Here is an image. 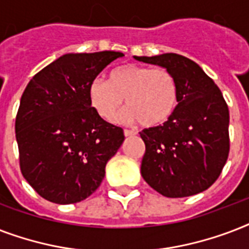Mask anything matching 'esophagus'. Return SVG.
I'll return each instance as SVG.
<instances>
[{"instance_id": "esophagus-1", "label": "esophagus", "mask_w": 249, "mask_h": 249, "mask_svg": "<svg viewBox=\"0 0 249 249\" xmlns=\"http://www.w3.org/2000/svg\"><path fill=\"white\" fill-rule=\"evenodd\" d=\"M124 134H125V137H132V136H136L137 132H134V130H130V129H125Z\"/></svg>"}]
</instances>
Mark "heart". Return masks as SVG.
Wrapping results in <instances>:
<instances>
[{
	"mask_svg": "<svg viewBox=\"0 0 249 249\" xmlns=\"http://www.w3.org/2000/svg\"><path fill=\"white\" fill-rule=\"evenodd\" d=\"M89 97L97 112L107 120L116 116L126 102L130 108L121 120L141 121L144 126L154 128L163 125L174 113L179 99V86L169 70L126 64L113 70L108 81L93 80Z\"/></svg>",
	"mask_w": 249,
	"mask_h": 249,
	"instance_id": "obj_1",
	"label": "heart"
}]
</instances>
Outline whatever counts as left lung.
Masks as SVG:
<instances>
[{
	"mask_svg": "<svg viewBox=\"0 0 249 249\" xmlns=\"http://www.w3.org/2000/svg\"><path fill=\"white\" fill-rule=\"evenodd\" d=\"M169 70L178 81L179 99L163 125L140 133L146 144L141 174L166 197H185L216 182L230 150L229 108L224 95L194 60L174 53L134 56Z\"/></svg>",
	"mask_w": 249,
	"mask_h": 249,
	"instance_id": "obj_1",
	"label": "left lung"
}]
</instances>
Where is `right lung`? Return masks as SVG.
I'll use <instances>...</instances> for the list:
<instances>
[{"label":"right lung","mask_w":249,"mask_h":249,"mask_svg":"<svg viewBox=\"0 0 249 249\" xmlns=\"http://www.w3.org/2000/svg\"><path fill=\"white\" fill-rule=\"evenodd\" d=\"M120 52L64 54L33 76L15 120L23 177L40 196L72 204L90 196L124 142L91 107L89 86Z\"/></svg>","instance_id":"1"}]
</instances>
